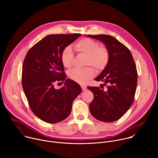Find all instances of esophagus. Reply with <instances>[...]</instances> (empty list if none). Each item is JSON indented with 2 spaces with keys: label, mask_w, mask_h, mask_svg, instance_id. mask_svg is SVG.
I'll return each mask as SVG.
<instances>
[{
  "label": "esophagus",
  "mask_w": 158,
  "mask_h": 158,
  "mask_svg": "<svg viewBox=\"0 0 158 158\" xmlns=\"http://www.w3.org/2000/svg\"><path fill=\"white\" fill-rule=\"evenodd\" d=\"M81 88L82 89V91H85V90L87 89V87L85 85H81Z\"/></svg>",
  "instance_id": "1"
}]
</instances>
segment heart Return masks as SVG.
<instances>
[{"instance_id":"heart-1","label":"heart","mask_w":158,"mask_h":158,"mask_svg":"<svg viewBox=\"0 0 158 158\" xmlns=\"http://www.w3.org/2000/svg\"><path fill=\"white\" fill-rule=\"evenodd\" d=\"M75 50L82 56L85 57V65L93 66L100 71L104 69L109 60V52L102 46H99L98 43L91 39L84 38L79 40L75 44ZM74 54L70 47L65 48L61 53V61L63 65L69 68L73 65ZM68 76L73 81L81 84H85L87 81L93 78L94 71L91 67H85L83 69L77 68L69 71Z\"/></svg>"}]
</instances>
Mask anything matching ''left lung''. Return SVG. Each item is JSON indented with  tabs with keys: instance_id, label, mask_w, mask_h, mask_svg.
Masks as SVG:
<instances>
[{
	"instance_id": "1",
	"label": "left lung",
	"mask_w": 158,
	"mask_h": 158,
	"mask_svg": "<svg viewBox=\"0 0 158 158\" xmlns=\"http://www.w3.org/2000/svg\"><path fill=\"white\" fill-rule=\"evenodd\" d=\"M87 37L102 42L109 55L106 67L95 79L103 82L106 89L87 87L94 94L89 110L96 119L113 122L123 116L133 103L138 82L136 64L130 51L114 37L105 34Z\"/></svg>"
}]
</instances>
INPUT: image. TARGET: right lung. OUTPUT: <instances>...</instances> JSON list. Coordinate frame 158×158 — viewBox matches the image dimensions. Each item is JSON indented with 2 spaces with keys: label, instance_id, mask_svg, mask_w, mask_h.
Returning a JSON list of instances; mask_svg holds the SVG:
<instances>
[{
  "label": "right lung",
  "instance_id": "obj_1",
  "mask_svg": "<svg viewBox=\"0 0 158 158\" xmlns=\"http://www.w3.org/2000/svg\"><path fill=\"white\" fill-rule=\"evenodd\" d=\"M81 34H52L43 38L27 52L22 67V84L31 109L43 121L54 124L70 114L81 86L66 78L61 61L63 49ZM65 81L59 89L57 81ZM60 83V82H59Z\"/></svg>",
  "mask_w": 158,
  "mask_h": 158
}]
</instances>
